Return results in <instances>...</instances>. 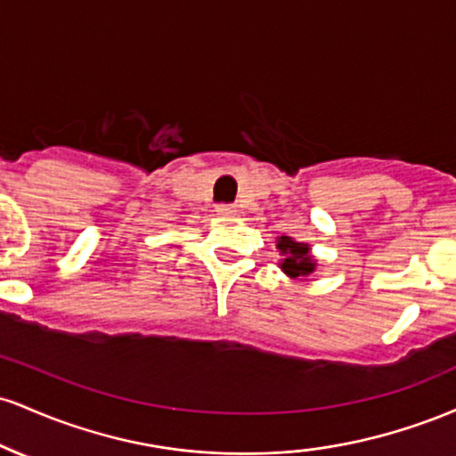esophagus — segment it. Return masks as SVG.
Masks as SVG:
<instances>
[{"label":"esophagus","mask_w":456,"mask_h":456,"mask_svg":"<svg viewBox=\"0 0 456 456\" xmlns=\"http://www.w3.org/2000/svg\"><path fill=\"white\" fill-rule=\"evenodd\" d=\"M216 212L221 214V216H233L235 212V206H227V203H223V206H216Z\"/></svg>","instance_id":"1"}]
</instances>
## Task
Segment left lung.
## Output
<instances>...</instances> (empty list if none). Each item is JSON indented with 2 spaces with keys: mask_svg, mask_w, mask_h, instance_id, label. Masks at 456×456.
I'll list each match as a JSON object with an SVG mask.
<instances>
[{
  "mask_svg": "<svg viewBox=\"0 0 456 456\" xmlns=\"http://www.w3.org/2000/svg\"><path fill=\"white\" fill-rule=\"evenodd\" d=\"M276 248L285 259L281 261V270L285 272L289 279H306L315 272L317 264L311 255V246L296 242L289 235H281L276 238Z\"/></svg>",
  "mask_w": 456,
  "mask_h": 456,
  "instance_id": "left-lung-1",
  "label": "left lung"
}]
</instances>
